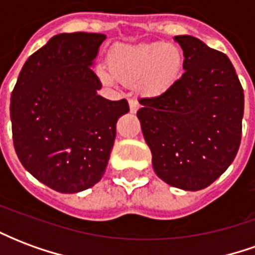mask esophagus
Masks as SVG:
<instances>
[{"label":"esophagus","instance_id":"esophagus-1","mask_svg":"<svg viewBox=\"0 0 255 255\" xmlns=\"http://www.w3.org/2000/svg\"><path fill=\"white\" fill-rule=\"evenodd\" d=\"M128 104H129V111H131V113H135L139 109V102L135 98H129Z\"/></svg>","mask_w":255,"mask_h":255}]
</instances>
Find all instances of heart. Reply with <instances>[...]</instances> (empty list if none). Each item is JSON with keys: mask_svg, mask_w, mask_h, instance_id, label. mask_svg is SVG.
Wrapping results in <instances>:
<instances>
[{"mask_svg": "<svg viewBox=\"0 0 255 255\" xmlns=\"http://www.w3.org/2000/svg\"><path fill=\"white\" fill-rule=\"evenodd\" d=\"M184 56L173 43L119 45L111 52L109 68L98 65L97 73L104 83H140L146 94L165 93L182 75Z\"/></svg>", "mask_w": 255, "mask_h": 255, "instance_id": "obj_1", "label": "heart"}]
</instances>
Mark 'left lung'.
Masks as SVG:
<instances>
[{"label":"left lung","mask_w":255,"mask_h":255,"mask_svg":"<svg viewBox=\"0 0 255 255\" xmlns=\"http://www.w3.org/2000/svg\"><path fill=\"white\" fill-rule=\"evenodd\" d=\"M184 53V73L165 93L140 98L136 116L157 176L198 191L232 164L242 139L245 94L224 53L198 38H173Z\"/></svg>","instance_id":"1"}]
</instances>
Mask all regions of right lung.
<instances>
[{"mask_svg":"<svg viewBox=\"0 0 255 255\" xmlns=\"http://www.w3.org/2000/svg\"><path fill=\"white\" fill-rule=\"evenodd\" d=\"M104 34L54 35L31 54L12 97L13 146L39 182L64 194L93 187L105 173L127 100L109 101L91 65Z\"/></svg>","mask_w":255,"mask_h":255,"instance_id":"add662e5","label":"right lung"}]
</instances>
